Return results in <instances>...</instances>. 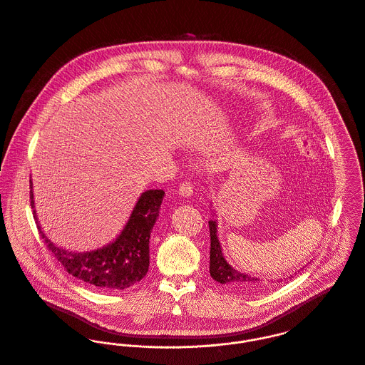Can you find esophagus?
I'll list each match as a JSON object with an SVG mask.
<instances>
[{"label":"esophagus","instance_id":"esophagus-1","mask_svg":"<svg viewBox=\"0 0 365 365\" xmlns=\"http://www.w3.org/2000/svg\"><path fill=\"white\" fill-rule=\"evenodd\" d=\"M179 195L185 196V197H189L193 195V185L190 182H182L179 185Z\"/></svg>","mask_w":365,"mask_h":365}]
</instances>
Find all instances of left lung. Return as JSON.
Returning a JSON list of instances; mask_svg holds the SVG:
<instances>
[{
  "label": "left lung",
  "instance_id": "1",
  "mask_svg": "<svg viewBox=\"0 0 365 365\" xmlns=\"http://www.w3.org/2000/svg\"><path fill=\"white\" fill-rule=\"evenodd\" d=\"M209 227H210V275L212 278L237 292L248 293V292L257 291V288L259 287L258 278H251L245 274L235 271L224 259L219 238H217L216 221L213 220L209 221ZM279 282H282V279Z\"/></svg>",
  "mask_w": 365,
  "mask_h": 365
}]
</instances>
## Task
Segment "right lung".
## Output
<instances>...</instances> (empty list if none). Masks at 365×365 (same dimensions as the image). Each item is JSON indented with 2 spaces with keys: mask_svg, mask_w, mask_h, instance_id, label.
Instances as JSON below:
<instances>
[{
  "mask_svg": "<svg viewBox=\"0 0 365 365\" xmlns=\"http://www.w3.org/2000/svg\"><path fill=\"white\" fill-rule=\"evenodd\" d=\"M29 183L31 206L34 209L32 182ZM163 195L162 189L144 192L115 241L90 252H72L56 247L41 230L35 210L34 219L48 250L68 274L96 288L125 289L140 282L148 272L150 230L159 216Z\"/></svg>",
  "mask_w": 365,
  "mask_h": 365,
  "instance_id": "right-lung-1",
  "label": "right lung"
}]
</instances>
